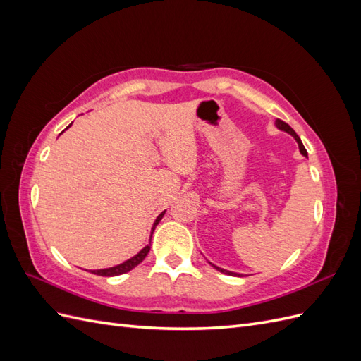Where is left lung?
Segmentation results:
<instances>
[{
  "mask_svg": "<svg viewBox=\"0 0 361 361\" xmlns=\"http://www.w3.org/2000/svg\"><path fill=\"white\" fill-rule=\"evenodd\" d=\"M276 126L280 129V130H285V133H288V134H290L293 138H295V141H297L298 143V147H300V152H301V155H304V157H307V150H305V147L302 146V143H301V140H300V137L297 135V133H295V130L288 125V123H285L283 122V120H280V118H277L276 120ZM211 264V262H209ZM215 269H218L220 272H223V274H227V276H238V277H241V274H238V272H232V271H227V269H223V268H220V267H216V265H214V264H211Z\"/></svg>",
  "mask_w": 361,
  "mask_h": 361,
  "instance_id": "obj_1",
  "label": "left lung"
}]
</instances>
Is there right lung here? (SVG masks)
<instances>
[{"label":"right lung","instance_id":"right-lung-1","mask_svg":"<svg viewBox=\"0 0 361 361\" xmlns=\"http://www.w3.org/2000/svg\"><path fill=\"white\" fill-rule=\"evenodd\" d=\"M68 128H71V125H69ZM68 128H66V129H68ZM164 214H166V211L161 212V214L157 216V220H155L154 226H152L150 239H152V235H154L155 227H157V226H158V223L162 220ZM149 250H150V244H149V245H146L143 250H140L138 253H137L134 257H130V259L125 260L123 264L116 265V267H111V268H104V269H92L90 272H92V274H96V276H102V277H114V276L125 274V272H128V271H130V269H134V268H135L138 264H141V262L145 260V257H146V256H147V253H149Z\"/></svg>","mask_w":361,"mask_h":361}]
</instances>
